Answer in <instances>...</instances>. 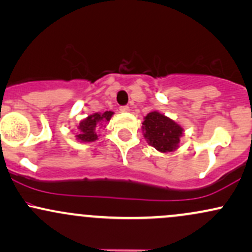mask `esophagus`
Returning a JSON list of instances; mask_svg holds the SVG:
<instances>
[{"instance_id": "1", "label": "esophagus", "mask_w": 252, "mask_h": 252, "mask_svg": "<svg viewBox=\"0 0 252 252\" xmlns=\"http://www.w3.org/2000/svg\"><path fill=\"white\" fill-rule=\"evenodd\" d=\"M120 111H122V112H129L130 111V108L128 105H122V106H120Z\"/></svg>"}]
</instances>
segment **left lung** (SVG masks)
Listing matches in <instances>:
<instances>
[{"label":"left lung","instance_id":"left-lung-1","mask_svg":"<svg viewBox=\"0 0 252 252\" xmlns=\"http://www.w3.org/2000/svg\"><path fill=\"white\" fill-rule=\"evenodd\" d=\"M144 137L149 141L150 146L158 152L167 153L176 149L180 136H182V128L174 121L161 115L160 112H149L142 123Z\"/></svg>","mask_w":252,"mask_h":252}]
</instances>
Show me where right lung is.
I'll return each mask as SVG.
<instances>
[{"label": "right lung", "mask_w": 252, "mask_h": 252, "mask_svg": "<svg viewBox=\"0 0 252 252\" xmlns=\"http://www.w3.org/2000/svg\"><path fill=\"white\" fill-rule=\"evenodd\" d=\"M112 114H114L112 111H105L104 114L90 115L88 118H85V120L79 123L80 134L77 135V137L79 138V140L84 141V142H92V141H96L98 138V136L96 134L97 126H100L102 122L110 121Z\"/></svg>", "instance_id": "add662e5"}]
</instances>
